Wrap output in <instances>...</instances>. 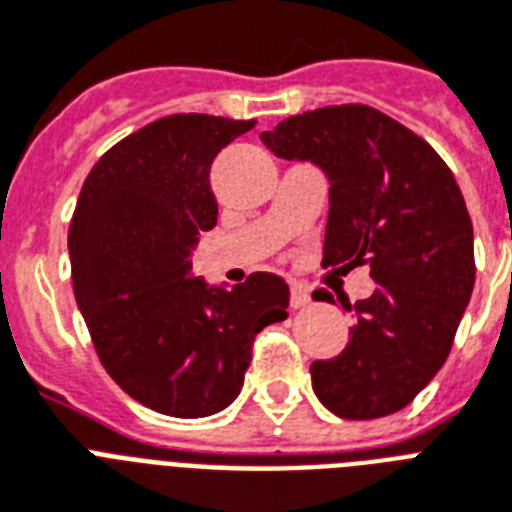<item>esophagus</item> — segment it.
I'll use <instances>...</instances> for the list:
<instances>
[{
    "mask_svg": "<svg viewBox=\"0 0 512 512\" xmlns=\"http://www.w3.org/2000/svg\"><path fill=\"white\" fill-rule=\"evenodd\" d=\"M308 303H311L308 287H303V284H292V292H289V305H292V308H305Z\"/></svg>",
    "mask_w": 512,
    "mask_h": 512,
    "instance_id": "obj_1",
    "label": "esophagus"
}]
</instances>
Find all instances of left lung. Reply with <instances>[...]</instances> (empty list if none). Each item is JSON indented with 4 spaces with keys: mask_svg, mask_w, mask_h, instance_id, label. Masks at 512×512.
Here are the masks:
<instances>
[{
    "mask_svg": "<svg viewBox=\"0 0 512 512\" xmlns=\"http://www.w3.org/2000/svg\"><path fill=\"white\" fill-rule=\"evenodd\" d=\"M260 140L327 172L321 265H366L380 284L342 305L356 324L340 356L311 364L316 396L342 420L404 409L444 366L476 284L473 223L452 170L420 135L364 103L289 116Z\"/></svg>",
    "mask_w": 512,
    "mask_h": 512,
    "instance_id": "obj_1",
    "label": "left lung"
}]
</instances>
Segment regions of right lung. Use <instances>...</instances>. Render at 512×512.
Returning <instances> with one entry per match:
<instances>
[{
  "label": "right lung",
  "instance_id": "add662e5",
  "mask_svg": "<svg viewBox=\"0 0 512 512\" xmlns=\"http://www.w3.org/2000/svg\"><path fill=\"white\" fill-rule=\"evenodd\" d=\"M255 127L172 114L108 148L87 175L68 228L76 305L100 364L154 412L207 417L244 385L252 342L287 319L289 287L249 273L233 289L191 273L201 231L215 228L209 170Z\"/></svg>",
  "mask_w": 512,
  "mask_h": 512
}]
</instances>
